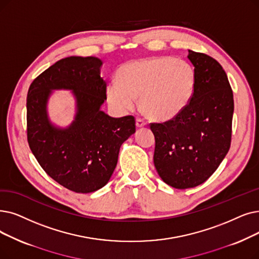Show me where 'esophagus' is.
Segmentation results:
<instances>
[{
    "mask_svg": "<svg viewBox=\"0 0 259 259\" xmlns=\"http://www.w3.org/2000/svg\"><path fill=\"white\" fill-rule=\"evenodd\" d=\"M145 125H146V122H145L143 119H141V118H137V127H138V128L144 127Z\"/></svg>",
    "mask_w": 259,
    "mask_h": 259,
    "instance_id": "34e87169",
    "label": "esophagus"
}]
</instances>
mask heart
Masks as SVG:
<instances>
[{"label":"heart","instance_id":"b5f03b06","mask_svg":"<svg viewBox=\"0 0 259 259\" xmlns=\"http://www.w3.org/2000/svg\"><path fill=\"white\" fill-rule=\"evenodd\" d=\"M116 79L107 90L112 107L129 111L139 98L145 116L164 121L176 117L188 105L194 92L195 73L183 60L148 57L122 64Z\"/></svg>","mask_w":259,"mask_h":259}]
</instances>
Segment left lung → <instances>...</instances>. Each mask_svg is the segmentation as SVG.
<instances>
[{"label":"left lung","mask_w":259,"mask_h":259,"mask_svg":"<svg viewBox=\"0 0 259 259\" xmlns=\"http://www.w3.org/2000/svg\"><path fill=\"white\" fill-rule=\"evenodd\" d=\"M187 58L195 66L188 105L169 120L150 123L155 169L178 189L198 186L216 171L230 149L234 112L233 91L220 63L190 50Z\"/></svg>","instance_id":"1"}]
</instances>
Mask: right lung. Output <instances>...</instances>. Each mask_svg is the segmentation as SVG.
Listing matches in <instances>:
<instances>
[{
	"instance_id": "add662e5",
	"label": "right lung",
	"mask_w": 259,
	"mask_h": 259,
	"mask_svg": "<svg viewBox=\"0 0 259 259\" xmlns=\"http://www.w3.org/2000/svg\"><path fill=\"white\" fill-rule=\"evenodd\" d=\"M96 57H67L41 73L26 100L27 141L38 163L53 180L79 194L105 186L113 174L121 144L136 132L132 115L111 117L100 110L107 83ZM71 89L76 114L66 128L53 125L47 102L53 89Z\"/></svg>"
}]
</instances>
